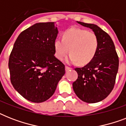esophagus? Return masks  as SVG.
Wrapping results in <instances>:
<instances>
[{
  "label": "esophagus",
  "instance_id": "obj_1",
  "mask_svg": "<svg viewBox=\"0 0 126 126\" xmlns=\"http://www.w3.org/2000/svg\"><path fill=\"white\" fill-rule=\"evenodd\" d=\"M71 67H67V66H66V67H65V71H69V70H71Z\"/></svg>",
  "mask_w": 126,
  "mask_h": 126
}]
</instances>
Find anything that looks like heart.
Listing matches in <instances>:
<instances>
[{
    "label": "heart",
    "instance_id": "heart-1",
    "mask_svg": "<svg viewBox=\"0 0 126 126\" xmlns=\"http://www.w3.org/2000/svg\"><path fill=\"white\" fill-rule=\"evenodd\" d=\"M98 47V38L93 32L79 28L70 29L64 32L63 39L57 38L54 42L55 55L62 60L69 52L71 53L66 61L80 65L92 60Z\"/></svg>",
    "mask_w": 126,
    "mask_h": 126
}]
</instances>
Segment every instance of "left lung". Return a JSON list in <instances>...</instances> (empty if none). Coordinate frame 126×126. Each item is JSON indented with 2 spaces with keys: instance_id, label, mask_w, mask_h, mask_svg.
Listing matches in <instances>:
<instances>
[{
  "instance_id": "obj_1",
  "label": "left lung",
  "mask_w": 126,
  "mask_h": 126,
  "mask_svg": "<svg viewBox=\"0 0 126 126\" xmlns=\"http://www.w3.org/2000/svg\"><path fill=\"white\" fill-rule=\"evenodd\" d=\"M91 29L98 38V47L94 57L82 68H76L78 79L73 84L78 97L88 103L105 99L113 89L119 59L110 36L97 25L77 21Z\"/></svg>"
}]
</instances>
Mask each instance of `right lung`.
<instances>
[{
  "label": "right lung",
  "mask_w": 126,
  "mask_h": 126,
  "mask_svg": "<svg viewBox=\"0 0 126 126\" xmlns=\"http://www.w3.org/2000/svg\"><path fill=\"white\" fill-rule=\"evenodd\" d=\"M54 22L38 23L21 32L9 58L11 83L25 99L42 103L54 94L65 75V65L55 57L58 34Z\"/></svg>",
  "instance_id": "obj_1"
}]
</instances>
